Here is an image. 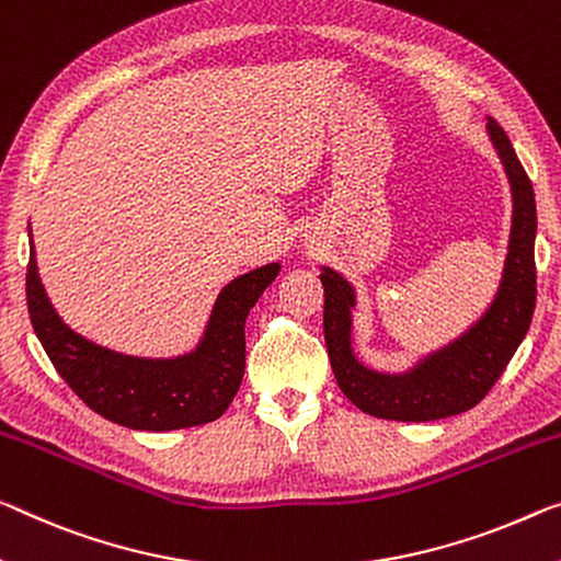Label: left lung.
Masks as SVG:
<instances>
[{"mask_svg":"<svg viewBox=\"0 0 561 561\" xmlns=\"http://www.w3.org/2000/svg\"><path fill=\"white\" fill-rule=\"evenodd\" d=\"M486 133L502 160L512 187V232L502 283L484 316L403 374H383L364 366L353 351L356 288L333 268H321L325 290L323 335L331 368L346 399L364 413L389 421H436L477 407L504 374L506 364L527 335L537 304V203L510 137L496 119L486 117Z\"/></svg>","mask_w":561,"mask_h":561,"instance_id":"left-lung-1","label":"left lung"}]
</instances>
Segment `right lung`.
Masks as SVG:
<instances>
[{
	"mask_svg": "<svg viewBox=\"0 0 561 561\" xmlns=\"http://www.w3.org/2000/svg\"><path fill=\"white\" fill-rule=\"evenodd\" d=\"M278 273L280 263H268L230 280L215 300L201 343L175 358L127 356L72 331L42 286L34 243L27 306L51 366L94 413L135 431H172L208 424L236 399L245 370V318Z\"/></svg>",
	"mask_w": 561,
	"mask_h": 561,
	"instance_id": "right-lung-1",
	"label": "right lung"
}]
</instances>
